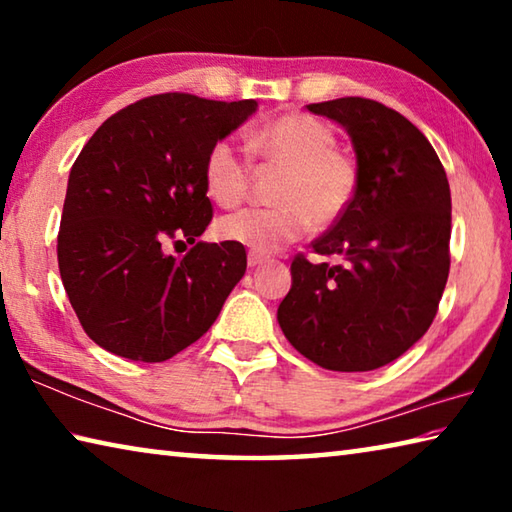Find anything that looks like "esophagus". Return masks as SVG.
I'll return each instance as SVG.
<instances>
[{"label":"esophagus","mask_w":512,"mask_h":512,"mask_svg":"<svg viewBox=\"0 0 512 512\" xmlns=\"http://www.w3.org/2000/svg\"><path fill=\"white\" fill-rule=\"evenodd\" d=\"M262 264H266V257H264V255L248 253V266H250V268H257V266H262Z\"/></svg>","instance_id":"obj_1"}]
</instances>
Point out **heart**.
Wrapping results in <instances>:
<instances>
[{
  "mask_svg": "<svg viewBox=\"0 0 512 512\" xmlns=\"http://www.w3.org/2000/svg\"><path fill=\"white\" fill-rule=\"evenodd\" d=\"M248 149L268 167L284 169L275 189L277 207L244 210L216 221V237L271 253L296 241L309 225L329 228L341 221L359 192V167L336 149V133L325 121L289 112L248 137ZM207 196L221 207H237L250 185V162L232 140H219L205 158Z\"/></svg>",
  "mask_w": 512,
  "mask_h": 512,
  "instance_id": "heart-1",
  "label": "heart"
}]
</instances>
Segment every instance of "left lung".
I'll return each instance as SVG.
<instances>
[{"label": "left lung", "mask_w": 512, "mask_h": 512, "mask_svg": "<svg viewBox=\"0 0 512 512\" xmlns=\"http://www.w3.org/2000/svg\"><path fill=\"white\" fill-rule=\"evenodd\" d=\"M348 131L359 192L341 221L314 241L345 262H291V289L277 323L320 368L366 372L420 341L449 275L452 194L436 151L384 103L345 97L307 106Z\"/></svg>", "instance_id": "obj_1"}]
</instances>
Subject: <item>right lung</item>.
Wrapping results in <instances>:
<instances>
[{"mask_svg": "<svg viewBox=\"0 0 512 512\" xmlns=\"http://www.w3.org/2000/svg\"><path fill=\"white\" fill-rule=\"evenodd\" d=\"M257 101L155 94L103 121L76 158L58 268L85 334L160 363L201 339L246 273V248L198 241L212 221L205 158ZM169 243H192L183 258Z\"/></svg>", "mask_w": 512, "mask_h": 512, "instance_id": "add662e5", "label": "right lung"}]
</instances>
